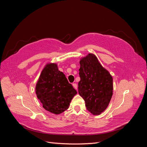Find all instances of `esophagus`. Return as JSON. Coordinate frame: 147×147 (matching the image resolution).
Returning a JSON list of instances; mask_svg holds the SVG:
<instances>
[{
	"label": "esophagus",
	"mask_w": 147,
	"mask_h": 147,
	"mask_svg": "<svg viewBox=\"0 0 147 147\" xmlns=\"http://www.w3.org/2000/svg\"><path fill=\"white\" fill-rule=\"evenodd\" d=\"M72 85H73V87L75 89V90H77V84L76 83H73Z\"/></svg>",
	"instance_id": "1"
}]
</instances>
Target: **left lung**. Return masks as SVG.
I'll return each mask as SVG.
<instances>
[{"instance_id":"left-lung-1","label":"left lung","mask_w":147,"mask_h":147,"mask_svg":"<svg viewBox=\"0 0 147 147\" xmlns=\"http://www.w3.org/2000/svg\"><path fill=\"white\" fill-rule=\"evenodd\" d=\"M78 93L88 111L99 115L107 107L113 94V78L96 56L89 54L80 61Z\"/></svg>"}]
</instances>
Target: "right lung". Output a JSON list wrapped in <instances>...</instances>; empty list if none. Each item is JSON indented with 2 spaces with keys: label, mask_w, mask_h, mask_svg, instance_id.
I'll return each instance as SVG.
<instances>
[{
  "label": "right lung",
  "mask_w": 147,
  "mask_h": 147,
  "mask_svg": "<svg viewBox=\"0 0 147 147\" xmlns=\"http://www.w3.org/2000/svg\"><path fill=\"white\" fill-rule=\"evenodd\" d=\"M35 91L43 107L55 114L61 113L67 109L71 100L77 93L56 64H47L43 69Z\"/></svg>",
  "instance_id": "1"
}]
</instances>
